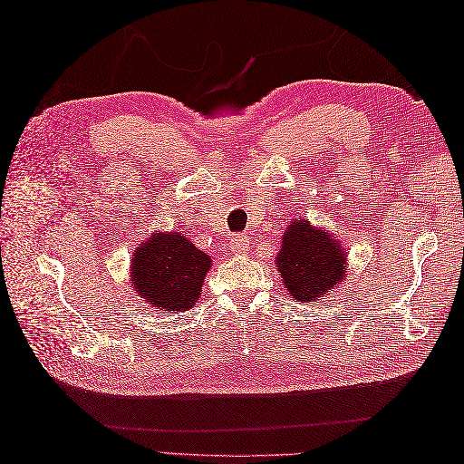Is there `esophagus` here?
<instances>
[{"label":"esophagus","instance_id":"obj_1","mask_svg":"<svg viewBox=\"0 0 464 464\" xmlns=\"http://www.w3.org/2000/svg\"><path fill=\"white\" fill-rule=\"evenodd\" d=\"M228 247L237 256H246L249 251V237L242 236V234H236V236H232Z\"/></svg>","mask_w":464,"mask_h":464}]
</instances>
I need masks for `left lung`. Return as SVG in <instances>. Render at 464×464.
Returning a JSON list of instances; mask_svg holds the SVG:
<instances>
[{"label":"left lung","instance_id":"left-lung-1","mask_svg":"<svg viewBox=\"0 0 464 464\" xmlns=\"http://www.w3.org/2000/svg\"><path fill=\"white\" fill-rule=\"evenodd\" d=\"M276 265L290 296L314 302L344 280L346 251L327 230L302 218L288 224Z\"/></svg>","mask_w":464,"mask_h":464}]
</instances>
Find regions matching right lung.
<instances>
[{"instance_id": "right-lung-1", "label": "right lung", "mask_w": 464, "mask_h": 464, "mask_svg": "<svg viewBox=\"0 0 464 464\" xmlns=\"http://www.w3.org/2000/svg\"><path fill=\"white\" fill-rule=\"evenodd\" d=\"M210 257L179 232L152 234L135 249L131 280L137 294L162 312L189 310L201 296Z\"/></svg>"}]
</instances>
